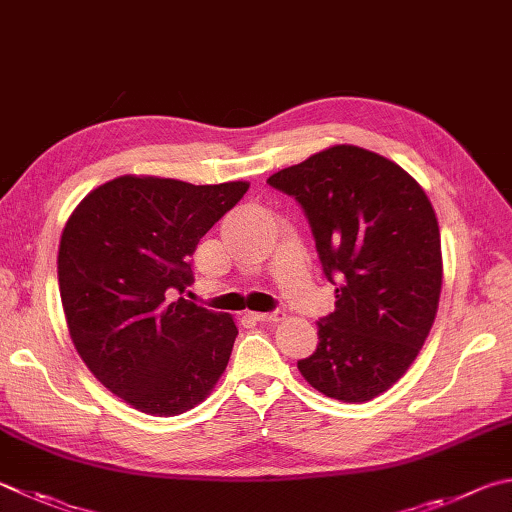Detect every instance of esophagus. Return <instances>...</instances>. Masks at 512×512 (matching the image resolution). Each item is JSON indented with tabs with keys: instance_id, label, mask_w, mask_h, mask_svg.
I'll return each instance as SVG.
<instances>
[{
	"instance_id": "esophagus-1",
	"label": "esophagus",
	"mask_w": 512,
	"mask_h": 512,
	"mask_svg": "<svg viewBox=\"0 0 512 512\" xmlns=\"http://www.w3.org/2000/svg\"><path fill=\"white\" fill-rule=\"evenodd\" d=\"M250 315H253V318H255L257 322H277V320L284 318V311H280V309H277V311H268V313L259 311V313H250Z\"/></svg>"
}]
</instances>
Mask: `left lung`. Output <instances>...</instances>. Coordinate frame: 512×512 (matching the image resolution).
<instances>
[{
  "instance_id": "1",
  "label": "left lung",
  "mask_w": 512,
  "mask_h": 512,
  "mask_svg": "<svg viewBox=\"0 0 512 512\" xmlns=\"http://www.w3.org/2000/svg\"><path fill=\"white\" fill-rule=\"evenodd\" d=\"M268 183L304 208L336 286V311L318 322V349L297 369L324 396L371 401L410 369L439 309L432 203L401 165L356 145L327 147Z\"/></svg>"
}]
</instances>
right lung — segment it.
I'll list each match as a JSON object with an SVG mask.
<instances>
[{
    "instance_id": "1",
    "label": "right lung",
    "mask_w": 512,
    "mask_h": 512,
    "mask_svg": "<svg viewBox=\"0 0 512 512\" xmlns=\"http://www.w3.org/2000/svg\"><path fill=\"white\" fill-rule=\"evenodd\" d=\"M248 188L125 174L91 190L62 230L69 336L91 374L138 412H188L226 371L232 315L176 295L192 284L199 239Z\"/></svg>"
}]
</instances>
